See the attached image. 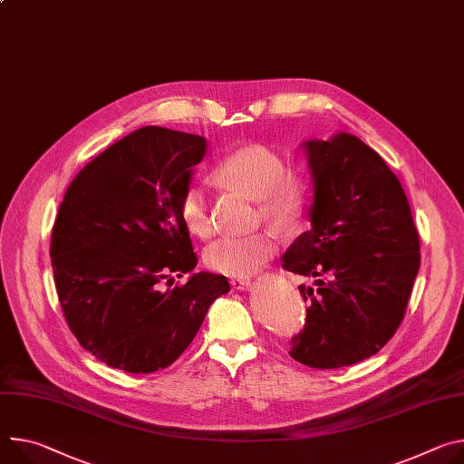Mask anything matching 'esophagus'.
<instances>
[{"label": "esophagus", "instance_id": "1", "mask_svg": "<svg viewBox=\"0 0 464 464\" xmlns=\"http://www.w3.org/2000/svg\"><path fill=\"white\" fill-rule=\"evenodd\" d=\"M229 283H231V286L237 288V290H246V288L251 285V281H249L247 277H231Z\"/></svg>", "mask_w": 464, "mask_h": 464}]
</instances>
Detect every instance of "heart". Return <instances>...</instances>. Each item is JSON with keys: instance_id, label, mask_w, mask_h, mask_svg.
Masks as SVG:
<instances>
[{"instance_id": "obj_1", "label": "heart", "mask_w": 464, "mask_h": 464, "mask_svg": "<svg viewBox=\"0 0 464 464\" xmlns=\"http://www.w3.org/2000/svg\"><path fill=\"white\" fill-rule=\"evenodd\" d=\"M217 178L246 196L259 199V217L277 229L296 227L307 210L311 185L302 174L288 172L283 155L263 144H249L226 155ZM179 217L196 237L213 233L207 190L192 183L179 199ZM276 237L270 231L224 235L203 251V263L224 276H249L276 254Z\"/></svg>"}]
</instances>
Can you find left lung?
<instances>
[{
  "label": "left lung",
  "mask_w": 464,
  "mask_h": 464,
  "mask_svg": "<svg viewBox=\"0 0 464 464\" xmlns=\"http://www.w3.org/2000/svg\"><path fill=\"white\" fill-rule=\"evenodd\" d=\"M314 187L311 229L283 268L313 285L290 357L329 370L361 362L400 327L420 268V238L401 183L377 151L350 133L304 142Z\"/></svg>",
  "instance_id": "1"
}]
</instances>
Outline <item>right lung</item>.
Returning a JSON list of instances; mask_svg holds the SVG:
<instances>
[{"label": "right lung", "instance_id": "right-lung-1", "mask_svg": "<svg viewBox=\"0 0 464 464\" xmlns=\"http://www.w3.org/2000/svg\"><path fill=\"white\" fill-rule=\"evenodd\" d=\"M203 137L148 125L92 159L70 183L52 231L59 302L79 344L130 373L170 366L192 343L224 276L198 272L179 199Z\"/></svg>", "mask_w": 464, "mask_h": 464}]
</instances>
